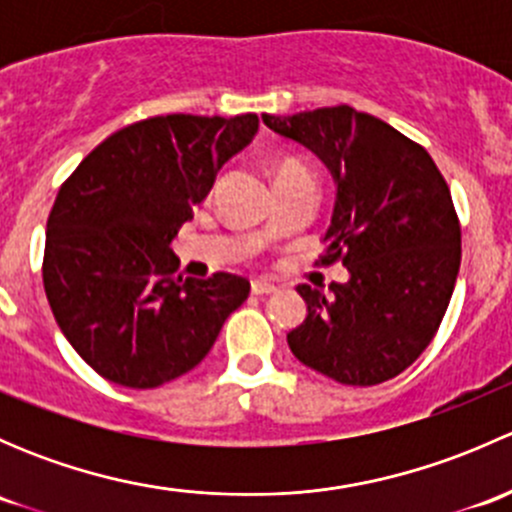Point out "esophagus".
I'll use <instances>...</instances> for the list:
<instances>
[{"instance_id": "34e87169", "label": "esophagus", "mask_w": 512, "mask_h": 512, "mask_svg": "<svg viewBox=\"0 0 512 512\" xmlns=\"http://www.w3.org/2000/svg\"><path fill=\"white\" fill-rule=\"evenodd\" d=\"M252 292L255 294H272V292H277V285L272 280H252Z\"/></svg>"}]
</instances>
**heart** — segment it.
<instances>
[{"label":"heart","instance_id":"heart-1","mask_svg":"<svg viewBox=\"0 0 512 512\" xmlns=\"http://www.w3.org/2000/svg\"><path fill=\"white\" fill-rule=\"evenodd\" d=\"M292 173H309V170L294 158H285V160H280V163H277V168H275L277 178H282V175H292Z\"/></svg>","mask_w":512,"mask_h":512}]
</instances>
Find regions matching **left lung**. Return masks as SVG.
I'll list each match as a JSON object with an SVG mask.
<instances>
[{
  "mask_svg": "<svg viewBox=\"0 0 512 512\" xmlns=\"http://www.w3.org/2000/svg\"><path fill=\"white\" fill-rule=\"evenodd\" d=\"M262 121L317 153L337 180L322 265L347 285H299L307 319L287 334L309 369L374 386L409 369L436 337L461 267V223L446 178L423 146L352 106Z\"/></svg>",
  "mask_w": 512,
  "mask_h": 512,
  "instance_id": "8db88e82",
  "label": "left lung"
}]
</instances>
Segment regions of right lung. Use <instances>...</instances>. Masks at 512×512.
Masks as SVG:
<instances>
[{
    "instance_id": "1",
    "label": "right lung",
    "mask_w": 512,
    "mask_h": 512,
    "mask_svg": "<svg viewBox=\"0 0 512 512\" xmlns=\"http://www.w3.org/2000/svg\"><path fill=\"white\" fill-rule=\"evenodd\" d=\"M260 118L170 113L121 128L64 180L46 220V299L81 359L113 384L156 386L195 369L250 282L178 275L170 240Z\"/></svg>"
}]
</instances>
